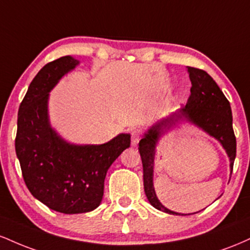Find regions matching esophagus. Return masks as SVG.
Instances as JSON below:
<instances>
[{
    "label": "esophagus",
    "mask_w": 250,
    "mask_h": 250,
    "mask_svg": "<svg viewBox=\"0 0 250 250\" xmlns=\"http://www.w3.org/2000/svg\"><path fill=\"white\" fill-rule=\"evenodd\" d=\"M141 140V131L140 130H133L131 131V146L136 147L137 143Z\"/></svg>",
    "instance_id": "obj_1"
}]
</instances>
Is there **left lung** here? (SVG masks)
<instances>
[{
  "label": "left lung",
  "mask_w": 250,
  "mask_h": 250,
  "mask_svg": "<svg viewBox=\"0 0 250 250\" xmlns=\"http://www.w3.org/2000/svg\"><path fill=\"white\" fill-rule=\"evenodd\" d=\"M189 79L191 82L190 96L186 107L157 121L143 134V139L139 143V151L143 166V186L146 196L150 205L165 213L177 215L179 213L166 208L157 199L155 193L154 161L156 146L160 139L171 129L176 128L179 123L186 121L202 129L221 143L230 161V174L236 156V139L233 130L231 108L227 97L223 95L213 77L205 70L188 67ZM185 215V214H179Z\"/></svg>",
  "instance_id": "left-lung-1"
}]
</instances>
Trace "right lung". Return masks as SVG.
<instances>
[{"label":"right lung","instance_id":"obj_1","mask_svg":"<svg viewBox=\"0 0 250 250\" xmlns=\"http://www.w3.org/2000/svg\"><path fill=\"white\" fill-rule=\"evenodd\" d=\"M79 63L63 56L45 64L31 81L17 117L15 150L25 185L35 199L63 214L99 207L109 167L130 147L129 134L103 145H75L51 127L49 93Z\"/></svg>","mask_w":250,"mask_h":250}]
</instances>
